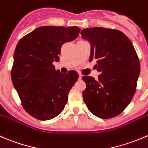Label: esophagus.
Returning a JSON list of instances; mask_svg holds the SVG:
<instances>
[{
  "label": "esophagus",
  "instance_id": "obj_1",
  "mask_svg": "<svg viewBox=\"0 0 148 148\" xmlns=\"http://www.w3.org/2000/svg\"><path fill=\"white\" fill-rule=\"evenodd\" d=\"M82 75L81 74H79V79H82Z\"/></svg>",
  "mask_w": 148,
  "mask_h": 148
}]
</instances>
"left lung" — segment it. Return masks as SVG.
I'll list each match as a JSON object with an SVG mask.
<instances>
[{"mask_svg": "<svg viewBox=\"0 0 148 148\" xmlns=\"http://www.w3.org/2000/svg\"><path fill=\"white\" fill-rule=\"evenodd\" d=\"M83 39L91 45L90 61L95 60L98 79L84 76L83 100L93 115L101 119L119 115L131 102L140 71L132 43L121 31L103 27L84 29Z\"/></svg>", "mask_w": 148, "mask_h": 148, "instance_id": "1", "label": "left lung"}]
</instances>
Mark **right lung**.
<instances>
[{
    "label": "right lung",
    "mask_w": 148,
    "mask_h": 148,
    "mask_svg": "<svg viewBox=\"0 0 148 148\" xmlns=\"http://www.w3.org/2000/svg\"><path fill=\"white\" fill-rule=\"evenodd\" d=\"M77 27L45 26L23 37L17 44L11 69V80L24 110L42 121L59 115L68 95L78 79L76 71L64 74L56 70L53 61L64 43L78 37Z\"/></svg>",
    "instance_id": "right-lung-1"
}]
</instances>
